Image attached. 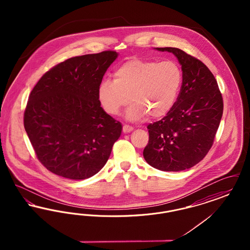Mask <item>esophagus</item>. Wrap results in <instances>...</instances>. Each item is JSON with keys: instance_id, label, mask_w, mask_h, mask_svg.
Wrapping results in <instances>:
<instances>
[{"instance_id": "esophagus-1", "label": "esophagus", "mask_w": 250, "mask_h": 250, "mask_svg": "<svg viewBox=\"0 0 250 250\" xmlns=\"http://www.w3.org/2000/svg\"><path fill=\"white\" fill-rule=\"evenodd\" d=\"M133 127L130 126V125H125L124 126H123V132L124 133H129L131 131H133Z\"/></svg>"}]
</instances>
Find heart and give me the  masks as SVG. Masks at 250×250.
Masks as SVG:
<instances>
[{
	"label": "heart",
	"mask_w": 250,
	"mask_h": 250,
	"mask_svg": "<svg viewBox=\"0 0 250 250\" xmlns=\"http://www.w3.org/2000/svg\"><path fill=\"white\" fill-rule=\"evenodd\" d=\"M183 81L182 71L173 61L128 60L113 73V81L104 79L97 97L109 115H117L129 100L126 119L139 121L147 114L152 119L167 115L174 106Z\"/></svg>",
	"instance_id": "1"
}]
</instances>
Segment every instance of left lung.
<instances>
[{
    "label": "left lung",
    "mask_w": 250,
    "mask_h": 250,
    "mask_svg": "<svg viewBox=\"0 0 250 250\" xmlns=\"http://www.w3.org/2000/svg\"><path fill=\"white\" fill-rule=\"evenodd\" d=\"M172 53L181 64L183 83L177 101L163 119L150 124L143 156L164 171L190 168L207 155L223 114V99L214 75L200 60L177 48H155Z\"/></svg>",
    "instance_id": "1"
}]
</instances>
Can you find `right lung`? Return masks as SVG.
<instances>
[{"mask_svg": "<svg viewBox=\"0 0 250 250\" xmlns=\"http://www.w3.org/2000/svg\"><path fill=\"white\" fill-rule=\"evenodd\" d=\"M116 51L66 60L36 83L24 112V127L39 161L63 178L96 174L110 155L122 125L101 107L97 90Z\"/></svg>", "mask_w": 250, "mask_h": 250, "instance_id": "obj_1", "label": "right lung"}]
</instances>
